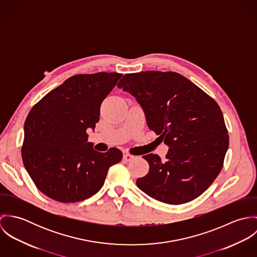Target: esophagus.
<instances>
[{"instance_id": "34e87169", "label": "esophagus", "mask_w": 257, "mask_h": 257, "mask_svg": "<svg viewBox=\"0 0 257 257\" xmlns=\"http://www.w3.org/2000/svg\"><path fill=\"white\" fill-rule=\"evenodd\" d=\"M134 158H135V156L132 155V154H130V153H124V154H123V160L126 161V162L132 161Z\"/></svg>"}]
</instances>
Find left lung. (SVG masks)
<instances>
[{
	"instance_id": "left-lung-1",
	"label": "left lung",
	"mask_w": 257,
	"mask_h": 257,
	"mask_svg": "<svg viewBox=\"0 0 257 257\" xmlns=\"http://www.w3.org/2000/svg\"><path fill=\"white\" fill-rule=\"evenodd\" d=\"M145 111L147 126L169 149L166 160L143 157L149 171L137 180L149 197L170 205L190 202L217 178L228 148V135L219 105L176 72L125 74L117 84Z\"/></svg>"
}]
</instances>
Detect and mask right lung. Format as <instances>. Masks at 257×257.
<instances>
[{
	"mask_svg": "<svg viewBox=\"0 0 257 257\" xmlns=\"http://www.w3.org/2000/svg\"><path fill=\"white\" fill-rule=\"evenodd\" d=\"M121 74H79L45 95L31 110L24 126V165L38 190L61 202L75 203L95 195L108 170L122 153L111 147L99 152L88 142L104 99Z\"/></svg>",
	"mask_w": 257,
	"mask_h": 257,
	"instance_id": "obj_1",
	"label": "right lung"
}]
</instances>
